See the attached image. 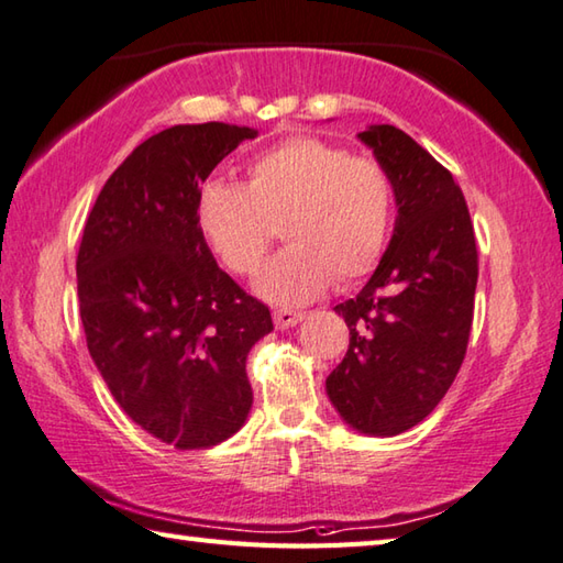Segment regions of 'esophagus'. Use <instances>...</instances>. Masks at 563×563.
Wrapping results in <instances>:
<instances>
[{
	"instance_id": "esophagus-1",
	"label": "esophagus",
	"mask_w": 563,
	"mask_h": 563,
	"mask_svg": "<svg viewBox=\"0 0 563 563\" xmlns=\"http://www.w3.org/2000/svg\"><path fill=\"white\" fill-rule=\"evenodd\" d=\"M303 319V311H291V309H276L274 311V323L276 329H291Z\"/></svg>"
}]
</instances>
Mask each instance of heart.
Masks as SVG:
<instances>
[{"label":"heart","instance_id":"obj_1","mask_svg":"<svg viewBox=\"0 0 563 563\" xmlns=\"http://www.w3.org/2000/svg\"><path fill=\"white\" fill-rule=\"evenodd\" d=\"M195 222L234 274H252L274 227L289 242L256 276L274 303H303L363 279L386 252L393 185L378 161L313 135H294L246 165V185L210 177L195 197Z\"/></svg>","mask_w":563,"mask_h":563}]
</instances>
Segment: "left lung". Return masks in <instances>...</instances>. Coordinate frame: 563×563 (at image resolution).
<instances>
[{"instance_id": "obj_1", "label": "left lung", "mask_w": 563, "mask_h": 563, "mask_svg": "<svg viewBox=\"0 0 563 563\" xmlns=\"http://www.w3.org/2000/svg\"><path fill=\"white\" fill-rule=\"evenodd\" d=\"M386 167L396 227L356 299L336 307L349 351L327 393L353 430L390 438L426 420L465 361L477 289V242L452 173L396 125L358 133Z\"/></svg>"}]
</instances>
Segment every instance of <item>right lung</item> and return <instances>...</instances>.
<instances>
[{
	"instance_id": "obj_1",
	"label": "right lung",
	"mask_w": 563,
	"mask_h": 563,
	"mask_svg": "<svg viewBox=\"0 0 563 563\" xmlns=\"http://www.w3.org/2000/svg\"><path fill=\"white\" fill-rule=\"evenodd\" d=\"M254 128L173 125L108 177L76 256L88 353L118 406L153 438L202 450L252 408L246 353L272 313L217 266L195 197Z\"/></svg>"
}]
</instances>
